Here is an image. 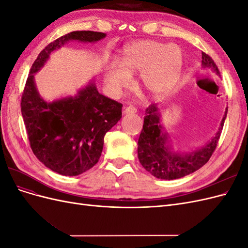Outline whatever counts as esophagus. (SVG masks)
<instances>
[{"instance_id":"34e87169","label":"esophagus","mask_w":248,"mask_h":248,"mask_svg":"<svg viewBox=\"0 0 248 248\" xmlns=\"http://www.w3.org/2000/svg\"><path fill=\"white\" fill-rule=\"evenodd\" d=\"M124 114H136L137 108H133L132 106H126L124 107Z\"/></svg>"}]
</instances>
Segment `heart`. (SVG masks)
<instances>
[{
  "label": "heart",
  "mask_w": 248,
  "mask_h": 248,
  "mask_svg": "<svg viewBox=\"0 0 248 248\" xmlns=\"http://www.w3.org/2000/svg\"><path fill=\"white\" fill-rule=\"evenodd\" d=\"M183 59L176 46L154 40H141L126 46L119 63L107 72L109 91L119 95L130 86L131 74L140 72L141 86L153 96L167 94L174 88L182 70Z\"/></svg>",
  "instance_id": "b5f03b06"
}]
</instances>
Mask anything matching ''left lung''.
Wrapping results in <instances>:
<instances>
[{"label":"left lung","instance_id":"1","mask_svg":"<svg viewBox=\"0 0 248 248\" xmlns=\"http://www.w3.org/2000/svg\"><path fill=\"white\" fill-rule=\"evenodd\" d=\"M202 67L220 77L212 58L205 52H202ZM227 112L228 108L224 112L218 131L205 146L192 152H180L171 148L168 134L164 132L157 106H149L145 112L144 125L138 141V156L142 168L154 177L163 180L179 179L198 170L208 162L218 144Z\"/></svg>","mask_w":248,"mask_h":248}]
</instances>
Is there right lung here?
Returning <instances> with one entry per match:
<instances>
[{
    "mask_svg": "<svg viewBox=\"0 0 248 248\" xmlns=\"http://www.w3.org/2000/svg\"><path fill=\"white\" fill-rule=\"evenodd\" d=\"M106 36L74 31L49 43L33 63L22 92L20 108L30 146L40 162L60 175L78 176L98 162L104 136L122 118L123 106L100 94L93 81L76 96L47 102L37 91L34 73L65 43L96 42Z\"/></svg>",
    "mask_w": 248,
    "mask_h": 248,
    "instance_id": "obj_1",
    "label": "right lung"
}]
</instances>
